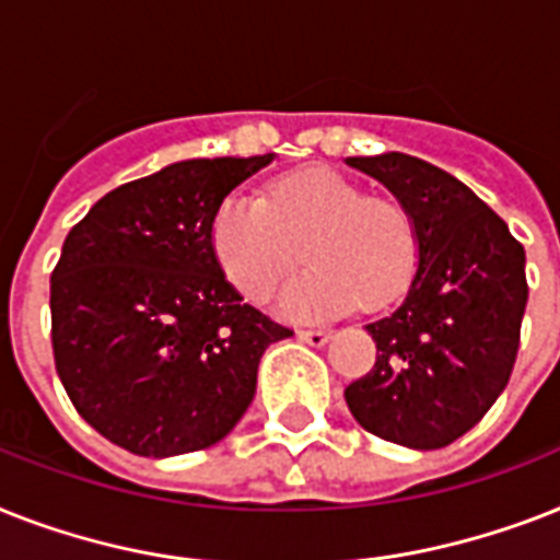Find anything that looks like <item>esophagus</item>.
Returning <instances> with one entry per match:
<instances>
[{"label":"esophagus","instance_id":"34e87169","mask_svg":"<svg viewBox=\"0 0 560 560\" xmlns=\"http://www.w3.org/2000/svg\"><path fill=\"white\" fill-rule=\"evenodd\" d=\"M299 339H302V342H307V345H313V348H322V345L327 342V339H330V330H299Z\"/></svg>","mask_w":560,"mask_h":560}]
</instances>
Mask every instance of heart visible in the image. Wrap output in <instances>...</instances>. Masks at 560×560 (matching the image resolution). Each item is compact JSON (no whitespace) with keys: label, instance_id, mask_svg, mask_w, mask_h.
I'll use <instances>...</instances> for the list:
<instances>
[{"label":"heart","instance_id":"b5f03b06","mask_svg":"<svg viewBox=\"0 0 560 560\" xmlns=\"http://www.w3.org/2000/svg\"><path fill=\"white\" fill-rule=\"evenodd\" d=\"M304 258L313 270L281 295L288 316H334L388 307L417 270L413 221L388 198L330 170L279 177L265 201L235 192L212 218V253L247 302H267Z\"/></svg>","mask_w":560,"mask_h":560}]
</instances>
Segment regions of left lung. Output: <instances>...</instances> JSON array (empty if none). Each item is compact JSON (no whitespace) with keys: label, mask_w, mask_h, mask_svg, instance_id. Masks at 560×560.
Listing matches in <instances>:
<instances>
[{"label":"left lung","mask_w":560,"mask_h":560,"mask_svg":"<svg viewBox=\"0 0 560 560\" xmlns=\"http://www.w3.org/2000/svg\"><path fill=\"white\" fill-rule=\"evenodd\" d=\"M413 221L417 272L397 311L371 322L376 362L345 388L353 420L388 443L443 448L483 420L521 345L524 244L469 186L402 152L348 158Z\"/></svg>","instance_id":"8db88e82"}]
</instances>
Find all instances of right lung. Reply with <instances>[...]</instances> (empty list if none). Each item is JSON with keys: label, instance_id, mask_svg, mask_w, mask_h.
Returning a JSON list of instances; mask_svg holds the SVG:
<instances>
[{"label": "right lung", "instance_id": "right-lung-1", "mask_svg": "<svg viewBox=\"0 0 560 560\" xmlns=\"http://www.w3.org/2000/svg\"><path fill=\"white\" fill-rule=\"evenodd\" d=\"M272 154L198 158L103 195L51 272L54 365L77 413L140 457L201 452L256 397L267 345L293 336L244 304L212 218Z\"/></svg>", "mask_w": 560, "mask_h": 560}]
</instances>
